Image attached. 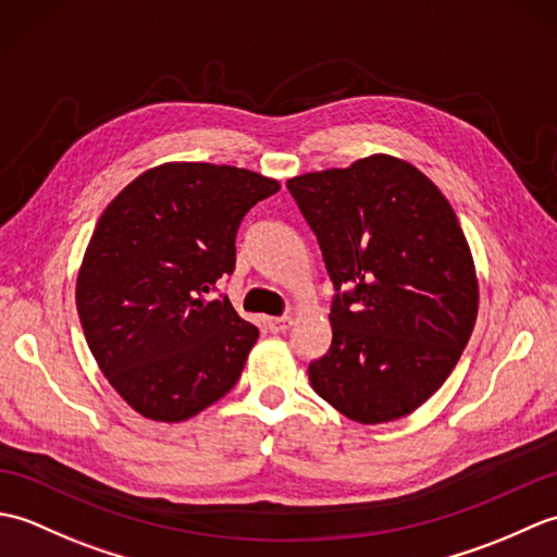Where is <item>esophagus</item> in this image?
I'll return each instance as SVG.
<instances>
[{
  "label": "esophagus",
  "mask_w": 557,
  "mask_h": 557,
  "mask_svg": "<svg viewBox=\"0 0 557 557\" xmlns=\"http://www.w3.org/2000/svg\"><path fill=\"white\" fill-rule=\"evenodd\" d=\"M270 333H285V330L292 327V318L289 315H282V318H268L265 321Z\"/></svg>",
  "instance_id": "1"
}]
</instances>
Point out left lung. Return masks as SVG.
I'll return each instance as SVG.
<instances>
[{
	"mask_svg": "<svg viewBox=\"0 0 557 557\" xmlns=\"http://www.w3.org/2000/svg\"><path fill=\"white\" fill-rule=\"evenodd\" d=\"M337 289L333 342L309 381L359 423L407 417L453 373L479 313V280L453 206L385 152L287 182ZM349 286V293H339Z\"/></svg>",
	"mask_w": 557,
	"mask_h": 557,
	"instance_id": "8db88e82",
	"label": "left lung"
}]
</instances>
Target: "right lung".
<instances>
[{
  "label": "right lung",
  "instance_id": "obj_1",
  "mask_svg": "<svg viewBox=\"0 0 557 557\" xmlns=\"http://www.w3.org/2000/svg\"><path fill=\"white\" fill-rule=\"evenodd\" d=\"M280 182L210 162H164L104 208L76 277L83 335L128 407L180 423L239 381L258 327L227 297L236 230Z\"/></svg>",
  "mask_w": 557,
  "mask_h": 557
}]
</instances>
